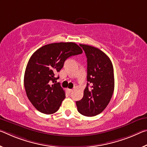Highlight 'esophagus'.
Returning <instances> with one entry per match:
<instances>
[{"label":"esophagus","mask_w":147,"mask_h":147,"mask_svg":"<svg viewBox=\"0 0 147 147\" xmlns=\"http://www.w3.org/2000/svg\"><path fill=\"white\" fill-rule=\"evenodd\" d=\"M67 90H68L69 93H71L73 91V90H72V89H67Z\"/></svg>","instance_id":"esophagus-1"}]
</instances>
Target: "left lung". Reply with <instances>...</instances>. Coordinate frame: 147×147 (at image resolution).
Returning <instances> with one entry per match:
<instances>
[{"instance_id": "8db88e82", "label": "left lung", "mask_w": 147, "mask_h": 147, "mask_svg": "<svg viewBox=\"0 0 147 147\" xmlns=\"http://www.w3.org/2000/svg\"><path fill=\"white\" fill-rule=\"evenodd\" d=\"M80 46L87 57L88 83L82 99L76 104L81 115L94 116L104 111L113 94V66L109 57L101 50L86 44Z\"/></svg>"}]
</instances>
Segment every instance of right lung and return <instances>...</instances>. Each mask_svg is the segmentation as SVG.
Listing matches in <instances>:
<instances>
[{
    "instance_id": "obj_1",
    "label": "right lung",
    "mask_w": 147,
    "mask_h": 147,
    "mask_svg": "<svg viewBox=\"0 0 147 147\" xmlns=\"http://www.w3.org/2000/svg\"><path fill=\"white\" fill-rule=\"evenodd\" d=\"M82 53L76 43L59 42L43 46L31 55L25 69L24 86L28 99L38 111L51 115L59 109L65 92L56 83L59 76L55 74L67 58Z\"/></svg>"
}]
</instances>
